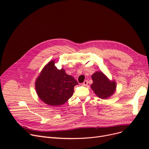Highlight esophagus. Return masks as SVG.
<instances>
[{
	"label": "esophagus",
	"mask_w": 149,
	"mask_h": 149,
	"mask_svg": "<svg viewBox=\"0 0 149 149\" xmlns=\"http://www.w3.org/2000/svg\"><path fill=\"white\" fill-rule=\"evenodd\" d=\"M88 84V80H84V82L83 83V85L84 86H87Z\"/></svg>",
	"instance_id": "1"
}]
</instances>
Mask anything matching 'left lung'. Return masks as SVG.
I'll list each match as a JSON object with an SVG mask.
<instances>
[{"mask_svg": "<svg viewBox=\"0 0 149 149\" xmlns=\"http://www.w3.org/2000/svg\"><path fill=\"white\" fill-rule=\"evenodd\" d=\"M93 83L91 88L95 94L102 99L111 97L116 89V83L109 81L104 74L101 72H96L92 75Z\"/></svg>", "mask_w": 149, "mask_h": 149, "instance_id": "8db88e82", "label": "left lung"}]
</instances>
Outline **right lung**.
Masks as SVG:
<instances>
[{
  "mask_svg": "<svg viewBox=\"0 0 149 149\" xmlns=\"http://www.w3.org/2000/svg\"><path fill=\"white\" fill-rule=\"evenodd\" d=\"M54 60L43 69L36 81L37 95L47 104L58 106L63 104L74 93V88L79 84L63 69H58Z\"/></svg>",
  "mask_w": 149,
  "mask_h": 149,
  "instance_id": "1",
  "label": "right lung"
}]
</instances>
